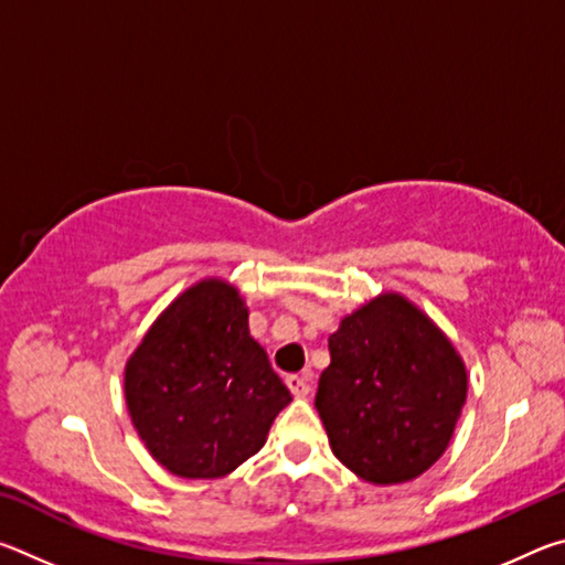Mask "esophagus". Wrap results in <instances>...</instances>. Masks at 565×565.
<instances>
[{"label": "esophagus", "mask_w": 565, "mask_h": 565, "mask_svg": "<svg viewBox=\"0 0 565 565\" xmlns=\"http://www.w3.org/2000/svg\"><path fill=\"white\" fill-rule=\"evenodd\" d=\"M311 374H291L286 376V386H289V391L294 396H306L311 391Z\"/></svg>", "instance_id": "34e87169"}]
</instances>
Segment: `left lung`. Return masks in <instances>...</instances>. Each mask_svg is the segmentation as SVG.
I'll list each match as a JSON object with an SVG mask.
<instances>
[{
	"instance_id": "1",
	"label": "left lung",
	"mask_w": 565,
	"mask_h": 565,
	"mask_svg": "<svg viewBox=\"0 0 565 565\" xmlns=\"http://www.w3.org/2000/svg\"><path fill=\"white\" fill-rule=\"evenodd\" d=\"M317 411L333 456L374 486L414 481L451 444L466 404L461 353L404 294L384 291L329 337Z\"/></svg>"
}]
</instances>
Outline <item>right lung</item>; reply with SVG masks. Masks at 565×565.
<instances>
[{"mask_svg": "<svg viewBox=\"0 0 565 565\" xmlns=\"http://www.w3.org/2000/svg\"><path fill=\"white\" fill-rule=\"evenodd\" d=\"M131 424L154 461L181 478H222L266 444L291 394L248 333L234 284L181 291L124 366Z\"/></svg>", "mask_w": 565, "mask_h": 565, "instance_id": "1", "label": "right lung"}]
</instances>
